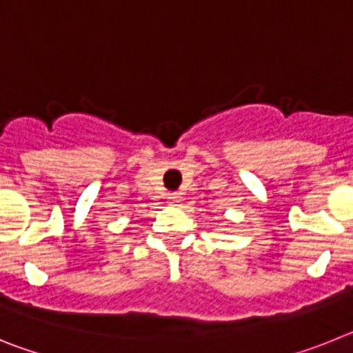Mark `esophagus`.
<instances>
[{"label":"esophagus","instance_id":"esophagus-1","mask_svg":"<svg viewBox=\"0 0 353 353\" xmlns=\"http://www.w3.org/2000/svg\"><path fill=\"white\" fill-rule=\"evenodd\" d=\"M182 196L179 194V192H170V194H168V199H170L171 203H180V201H182Z\"/></svg>","mask_w":353,"mask_h":353}]
</instances>
